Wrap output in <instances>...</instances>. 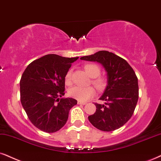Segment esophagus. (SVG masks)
<instances>
[{
	"label": "esophagus",
	"instance_id": "34e87169",
	"mask_svg": "<svg viewBox=\"0 0 161 161\" xmlns=\"http://www.w3.org/2000/svg\"><path fill=\"white\" fill-rule=\"evenodd\" d=\"M86 102H82V101H78V104L79 105H85L86 104Z\"/></svg>",
	"mask_w": 161,
	"mask_h": 161
}]
</instances>
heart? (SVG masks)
I'll use <instances>...</instances> for the list:
<instances>
[{
    "instance_id": "obj_1",
    "label": "heart",
    "mask_w": 161,
    "mask_h": 161,
    "mask_svg": "<svg viewBox=\"0 0 161 161\" xmlns=\"http://www.w3.org/2000/svg\"><path fill=\"white\" fill-rule=\"evenodd\" d=\"M84 68L87 74L92 77V84L95 85L99 90H102L105 85V80L98 76L100 74V68L95 64H86ZM64 83L67 85H70L72 83V70H69L64 76ZM69 95L73 98L79 101H87L95 94V89L93 87L74 86L69 90Z\"/></svg>"
}]
</instances>
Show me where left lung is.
Masks as SVG:
<instances>
[{
  "mask_svg": "<svg viewBox=\"0 0 161 161\" xmlns=\"http://www.w3.org/2000/svg\"><path fill=\"white\" fill-rule=\"evenodd\" d=\"M80 59L98 62L107 73V85L99 98L105 103H96L97 110L89 116V121L103 131L119 129L131 117L138 100V80L135 71L125 59L106 50Z\"/></svg>",
  "mask_w": 161,
  "mask_h": 161,
  "instance_id": "8db88e82",
  "label": "left lung"
}]
</instances>
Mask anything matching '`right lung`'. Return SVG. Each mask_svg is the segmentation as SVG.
<instances>
[{
  "instance_id": "1",
  "label": "right lung",
  "mask_w": 161,
  "mask_h": 161,
  "mask_svg": "<svg viewBox=\"0 0 161 161\" xmlns=\"http://www.w3.org/2000/svg\"><path fill=\"white\" fill-rule=\"evenodd\" d=\"M79 58L48 54L30 63L20 81L21 102L31 123L47 133L65 125L71 108L77 104L64 95V76Z\"/></svg>"
}]
</instances>
